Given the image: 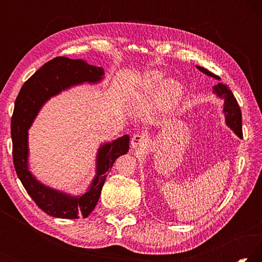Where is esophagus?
Instances as JSON below:
<instances>
[{
	"mask_svg": "<svg viewBox=\"0 0 262 262\" xmlns=\"http://www.w3.org/2000/svg\"><path fill=\"white\" fill-rule=\"evenodd\" d=\"M150 143V139L148 135L144 134H136L132 137V148L136 150H141L147 148Z\"/></svg>",
	"mask_w": 262,
	"mask_h": 262,
	"instance_id": "1",
	"label": "esophagus"
}]
</instances>
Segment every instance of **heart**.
<instances>
[{"instance_id":"obj_1","label":"heart","mask_w":262,"mask_h":262,"mask_svg":"<svg viewBox=\"0 0 262 262\" xmlns=\"http://www.w3.org/2000/svg\"><path fill=\"white\" fill-rule=\"evenodd\" d=\"M165 74L162 70H150L143 76L140 91L137 95L145 98L155 99L161 94L162 99L167 107L174 106L183 97V85L176 79L168 78L165 81Z\"/></svg>"}]
</instances>
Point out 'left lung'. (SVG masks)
I'll return each instance as SVG.
<instances>
[{"label": "left lung", "instance_id": "8db88e82", "mask_svg": "<svg viewBox=\"0 0 262 262\" xmlns=\"http://www.w3.org/2000/svg\"><path fill=\"white\" fill-rule=\"evenodd\" d=\"M196 68L200 70L201 73L207 75V76L215 78L217 81H221V78L219 76H216L215 74H212L208 69L199 67V66H196ZM212 94L216 95L219 98L224 100L223 113L225 117V123H227V126L231 128V130L239 137V139H243L242 112L231 90H230L227 84L219 83L212 86Z\"/></svg>", "mask_w": 262, "mask_h": 262}]
</instances>
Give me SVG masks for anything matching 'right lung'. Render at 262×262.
I'll list each match as a JSON object with an SVG mask.
<instances>
[{
  "mask_svg": "<svg viewBox=\"0 0 262 262\" xmlns=\"http://www.w3.org/2000/svg\"><path fill=\"white\" fill-rule=\"evenodd\" d=\"M104 69L82 59L55 57L37 70L21 86L11 118L12 157L16 173L26 192L47 215L57 219L88 217L99 200L106 174L114 162L129 150L127 134L99 145L96 156V173L86 190L73 195L50 187L37 179L30 170L29 129L42 106L62 91L82 84H98L104 79Z\"/></svg>",
  "mask_w": 262,
  "mask_h": 262,
  "instance_id": "1",
  "label": "right lung"
}]
</instances>
